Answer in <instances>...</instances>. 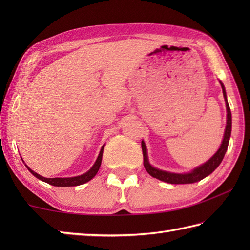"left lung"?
I'll return each mask as SVG.
<instances>
[{
    "instance_id": "obj_1",
    "label": "left lung",
    "mask_w": 250,
    "mask_h": 250,
    "mask_svg": "<svg viewBox=\"0 0 250 250\" xmlns=\"http://www.w3.org/2000/svg\"><path fill=\"white\" fill-rule=\"evenodd\" d=\"M221 83L222 92H224V97L226 100L228 114H227V126H226V131H225L224 141H222V144L218 149V151H217L208 161L205 162L204 164H202L201 167L194 168L191 173L175 174V173H168L166 171H161V169H158L156 167H151L149 162H148L145 143L142 142V150H143V156H144V167L146 168V171L149 173V175H151L152 177L160 179V180H162V182H166L168 184H193V183L199 182V180H201V179L205 178L206 176H208L209 174L213 173L215 169L219 167V164L221 163L222 159H224V157L226 155V151L228 149V145H229V140L231 136V129H232V117H231L230 106H229V104H228L227 94H226V90H225L224 84H222V83Z\"/></svg>"
}]
</instances>
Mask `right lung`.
<instances>
[{"instance_id": "obj_1", "label": "right lung", "mask_w": 250, "mask_h": 250, "mask_svg": "<svg viewBox=\"0 0 250 250\" xmlns=\"http://www.w3.org/2000/svg\"><path fill=\"white\" fill-rule=\"evenodd\" d=\"M103 149H104V146L102 147V149H101L100 151V155L97 159V161H95L94 166L89 169V171L87 173H84L83 175H81V176H76V177H67V178H45L43 176H41V175H39L37 173L33 172L30 167H28L29 171L34 175L35 177H37L41 180H43V182L49 184V185H52V186H56V187H73V186H79V185H83L84 183L89 182L90 179H92L95 175H97L99 168L101 167V162H102V156H103Z\"/></svg>"}]
</instances>
